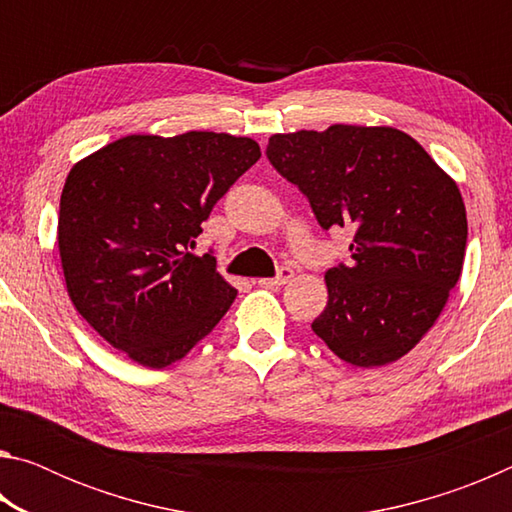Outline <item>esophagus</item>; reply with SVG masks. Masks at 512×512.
Returning <instances> with one entry per match:
<instances>
[{"instance_id": "esophagus-1", "label": "esophagus", "mask_w": 512, "mask_h": 512, "mask_svg": "<svg viewBox=\"0 0 512 512\" xmlns=\"http://www.w3.org/2000/svg\"><path fill=\"white\" fill-rule=\"evenodd\" d=\"M291 277H293L291 268L282 266L275 277H262V280H257V284H259V287H266V289H277V287H284V284H287Z\"/></svg>"}]
</instances>
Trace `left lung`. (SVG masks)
<instances>
[{
	"label": "left lung",
	"instance_id": "obj_1",
	"mask_svg": "<svg viewBox=\"0 0 512 512\" xmlns=\"http://www.w3.org/2000/svg\"><path fill=\"white\" fill-rule=\"evenodd\" d=\"M268 160L309 198L320 228H350V262L329 268L311 329L359 368L420 343L463 271V196L422 146L391 126L334 124L273 135Z\"/></svg>",
	"mask_w": 512,
	"mask_h": 512
}]
</instances>
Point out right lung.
<instances>
[{"mask_svg":"<svg viewBox=\"0 0 512 512\" xmlns=\"http://www.w3.org/2000/svg\"><path fill=\"white\" fill-rule=\"evenodd\" d=\"M250 137L126 135L76 162L58 212L69 300L112 348L167 368L212 332L237 298L196 257L201 223L259 160Z\"/></svg>","mask_w":512,"mask_h":512,"instance_id":"right-lung-1","label":"right lung"}]
</instances>
